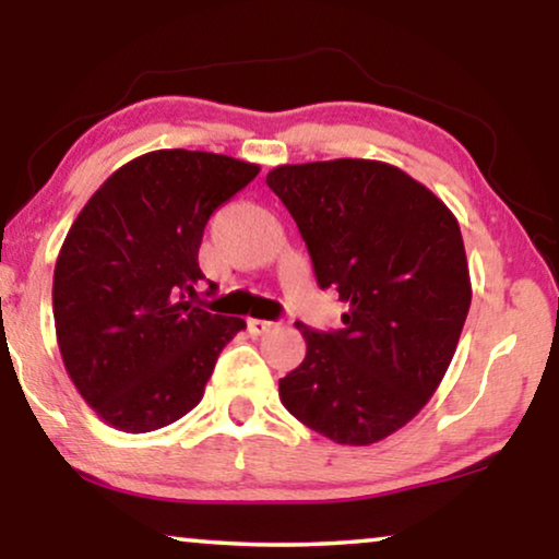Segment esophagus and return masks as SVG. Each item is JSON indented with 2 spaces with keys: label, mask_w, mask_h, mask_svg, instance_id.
Here are the masks:
<instances>
[{
  "label": "esophagus",
  "mask_w": 559,
  "mask_h": 559,
  "mask_svg": "<svg viewBox=\"0 0 559 559\" xmlns=\"http://www.w3.org/2000/svg\"><path fill=\"white\" fill-rule=\"evenodd\" d=\"M247 328H249L251 335H264V333L274 331V328H277V323H272V320H262V318H249L247 320Z\"/></svg>",
  "instance_id": "obj_1"
}]
</instances>
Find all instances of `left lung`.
I'll use <instances>...</instances> for the list:
<instances>
[{
  "label": "left lung",
  "mask_w": 559,
  "mask_h": 559,
  "mask_svg": "<svg viewBox=\"0 0 559 559\" xmlns=\"http://www.w3.org/2000/svg\"><path fill=\"white\" fill-rule=\"evenodd\" d=\"M310 251L318 285L338 289L343 328L295 323L308 354L280 400L338 445H373L430 402L471 308L457 218L379 159L280 165L266 175Z\"/></svg>",
  "instance_id": "left-lung-1"
}]
</instances>
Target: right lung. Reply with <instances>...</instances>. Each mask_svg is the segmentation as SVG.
<instances>
[{"label": "right lung", "instance_id": "right-lung-1", "mask_svg": "<svg viewBox=\"0 0 559 559\" xmlns=\"http://www.w3.org/2000/svg\"><path fill=\"white\" fill-rule=\"evenodd\" d=\"M259 165L155 150L121 165L88 198L60 247L52 316L66 371L121 432H152L203 400L216 358L247 323L188 297L211 213ZM216 285H211V293Z\"/></svg>", "mask_w": 559, "mask_h": 559}]
</instances>
